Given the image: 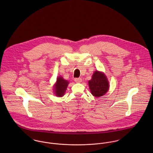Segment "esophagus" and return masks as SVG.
<instances>
[{"mask_svg":"<svg viewBox=\"0 0 153 153\" xmlns=\"http://www.w3.org/2000/svg\"><path fill=\"white\" fill-rule=\"evenodd\" d=\"M75 82H77V83H80L82 82V78H75Z\"/></svg>","mask_w":153,"mask_h":153,"instance_id":"obj_1","label":"esophagus"}]
</instances>
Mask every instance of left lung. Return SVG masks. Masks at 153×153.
I'll return each instance as SVG.
<instances>
[{
    "mask_svg": "<svg viewBox=\"0 0 153 153\" xmlns=\"http://www.w3.org/2000/svg\"><path fill=\"white\" fill-rule=\"evenodd\" d=\"M89 87L91 94L96 97H100L108 91L109 84L105 75L99 71H95L92 76V79L88 81Z\"/></svg>",
    "mask_w": 153,
    "mask_h": 153,
    "instance_id": "obj_1",
    "label": "left lung"
}]
</instances>
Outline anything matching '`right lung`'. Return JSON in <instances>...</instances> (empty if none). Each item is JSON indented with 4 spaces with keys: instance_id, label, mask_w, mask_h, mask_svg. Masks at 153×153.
<instances>
[{
    "instance_id": "obj_1",
    "label": "right lung",
    "mask_w": 153,
    "mask_h": 153,
    "mask_svg": "<svg viewBox=\"0 0 153 153\" xmlns=\"http://www.w3.org/2000/svg\"><path fill=\"white\" fill-rule=\"evenodd\" d=\"M68 84V81L64 79L62 76H59L56 79V82L54 87L56 96L62 97L65 92L66 89Z\"/></svg>"
}]
</instances>
